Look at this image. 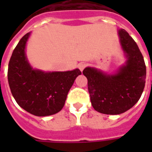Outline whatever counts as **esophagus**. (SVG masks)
<instances>
[{
  "label": "esophagus",
  "mask_w": 152,
  "mask_h": 152,
  "mask_svg": "<svg viewBox=\"0 0 152 152\" xmlns=\"http://www.w3.org/2000/svg\"><path fill=\"white\" fill-rule=\"evenodd\" d=\"M86 66V63H80L79 65H78V67H79V69L82 72L83 70L85 69V67Z\"/></svg>",
  "instance_id": "obj_1"
}]
</instances>
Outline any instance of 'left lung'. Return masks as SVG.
I'll use <instances>...</instances> for the list:
<instances>
[{
    "label": "left lung",
    "mask_w": 152,
    "mask_h": 152,
    "mask_svg": "<svg viewBox=\"0 0 152 152\" xmlns=\"http://www.w3.org/2000/svg\"><path fill=\"white\" fill-rule=\"evenodd\" d=\"M121 48L127 58L114 74L86 67L93 107L107 115H119L133 107L140 99L146 82V65L134 39L124 29L118 30Z\"/></svg>",
    "instance_id": "1"
}]
</instances>
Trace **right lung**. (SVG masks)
<instances>
[{"label":"right lung","instance_id":"1","mask_svg":"<svg viewBox=\"0 0 152 152\" xmlns=\"http://www.w3.org/2000/svg\"><path fill=\"white\" fill-rule=\"evenodd\" d=\"M31 32L24 35L13 51L9 63L8 81L12 95L22 108L37 116L60 112L77 76L78 68L67 72L34 69L26 56V44Z\"/></svg>","mask_w":152,"mask_h":152}]
</instances>
